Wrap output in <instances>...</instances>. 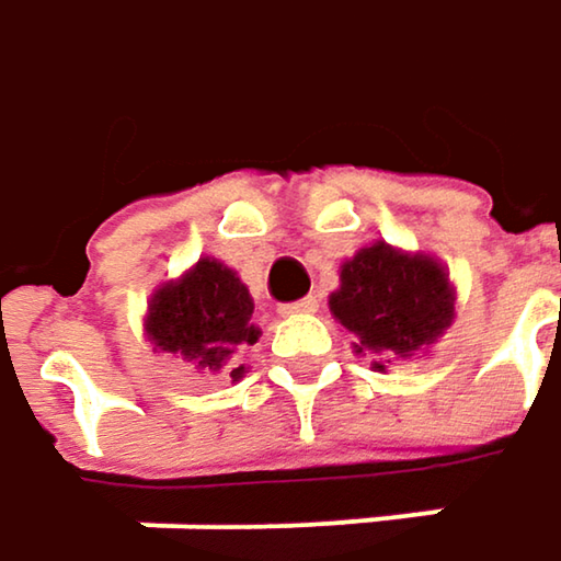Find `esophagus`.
Masks as SVG:
<instances>
[{"instance_id": "esophagus-1", "label": "esophagus", "mask_w": 561, "mask_h": 561, "mask_svg": "<svg viewBox=\"0 0 561 561\" xmlns=\"http://www.w3.org/2000/svg\"><path fill=\"white\" fill-rule=\"evenodd\" d=\"M318 305H321V301H318L314 295H308V298H301V301L282 305L279 311L282 314H288V318H291V314H314V311H318Z\"/></svg>"}]
</instances>
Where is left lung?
<instances>
[{
  "label": "left lung",
  "mask_w": 561,
  "mask_h": 561,
  "mask_svg": "<svg viewBox=\"0 0 561 561\" xmlns=\"http://www.w3.org/2000/svg\"><path fill=\"white\" fill-rule=\"evenodd\" d=\"M333 321L356 336L353 350L388 373L394 359L427 353L456 318V285L431 253H408L385 240L359 247L340 266L331 291Z\"/></svg>",
  "instance_id": "left-lung-1"
}]
</instances>
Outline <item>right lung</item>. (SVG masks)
Wrapping results in <instances>:
<instances>
[{"mask_svg":"<svg viewBox=\"0 0 561 561\" xmlns=\"http://www.w3.org/2000/svg\"><path fill=\"white\" fill-rule=\"evenodd\" d=\"M144 336L208 376L240 382L243 350L260 340L253 298L240 276L215 256H202L179 279L160 282L147 301Z\"/></svg>","mask_w":561,"mask_h":561,"instance_id":"obj_1","label":"right lung"}]
</instances>
